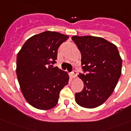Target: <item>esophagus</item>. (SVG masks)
I'll return each instance as SVG.
<instances>
[{"label":"esophagus","mask_w":131,"mask_h":131,"mask_svg":"<svg viewBox=\"0 0 131 131\" xmlns=\"http://www.w3.org/2000/svg\"><path fill=\"white\" fill-rule=\"evenodd\" d=\"M71 77L72 78H75L77 77V71H73L72 73H71Z\"/></svg>","instance_id":"esophagus-1"}]
</instances>
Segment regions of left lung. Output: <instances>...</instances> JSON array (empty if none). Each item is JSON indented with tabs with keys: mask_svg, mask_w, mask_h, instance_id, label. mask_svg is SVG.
<instances>
[{
	"mask_svg": "<svg viewBox=\"0 0 131 131\" xmlns=\"http://www.w3.org/2000/svg\"><path fill=\"white\" fill-rule=\"evenodd\" d=\"M72 40L82 55V69L78 77L84 88L75 93V101L81 107L95 108L110 97L122 72V60L114 44L102 37L73 36Z\"/></svg>",
	"mask_w": 131,
	"mask_h": 131,
	"instance_id": "1",
	"label": "left lung"
}]
</instances>
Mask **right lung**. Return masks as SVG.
I'll return each instance as SVG.
<instances>
[{"instance_id":"right-lung-1","label":"right lung","mask_w":131,"mask_h":131,"mask_svg":"<svg viewBox=\"0 0 131 131\" xmlns=\"http://www.w3.org/2000/svg\"><path fill=\"white\" fill-rule=\"evenodd\" d=\"M69 36L45 31L29 38L18 52L16 74L26 101L34 107L49 110L58 103L60 92L67 85V72L53 67L58 49Z\"/></svg>"}]
</instances>
